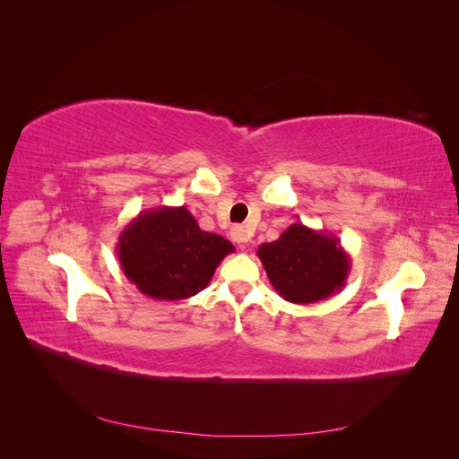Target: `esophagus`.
I'll return each instance as SVG.
<instances>
[{
	"mask_svg": "<svg viewBox=\"0 0 459 459\" xmlns=\"http://www.w3.org/2000/svg\"><path fill=\"white\" fill-rule=\"evenodd\" d=\"M231 239L239 245H245L248 241V233L243 226H233L231 228Z\"/></svg>",
	"mask_w": 459,
	"mask_h": 459,
	"instance_id": "34e87169",
	"label": "esophagus"
}]
</instances>
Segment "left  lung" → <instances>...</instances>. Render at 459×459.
Segmentation results:
<instances>
[{"mask_svg": "<svg viewBox=\"0 0 459 459\" xmlns=\"http://www.w3.org/2000/svg\"><path fill=\"white\" fill-rule=\"evenodd\" d=\"M256 256L277 295L295 304H312L339 293L352 264L337 235L299 221L280 239L262 243Z\"/></svg>", "mask_w": 459, "mask_h": 459, "instance_id": "8db88e82", "label": "left lung"}]
</instances>
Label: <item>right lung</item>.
Segmentation results:
<instances>
[{
	"label": "right lung",
	"instance_id": "1",
	"mask_svg": "<svg viewBox=\"0 0 459 459\" xmlns=\"http://www.w3.org/2000/svg\"><path fill=\"white\" fill-rule=\"evenodd\" d=\"M235 247L203 231L186 206H157L137 214L118 235L124 275L157 300H184L211 283L218 264Z\"/></svg>",
	"mask_w": 459,
	"mask_h": 459
}]
</instances>
